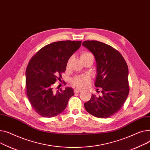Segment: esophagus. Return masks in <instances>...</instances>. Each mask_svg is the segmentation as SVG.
I'll return each instance as SVG.
<instances>
[{"label": "esophagus", "instance_id": "34e87169", "mask_svg": "<svg viewBox=\"0 0 150 150\" xmlns=\"http://www.w3.org/2000/svg\"><path fill=\"white\" fill-rule=\"evenodd\" d=\"M81 91H82V90H79V89H75V90H74V93H80Z\"/></svg>", "mask_w": 150, "mask_h": 150}]
</instances>
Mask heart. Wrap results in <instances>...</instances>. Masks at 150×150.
<instances>
[{
    "mask_svg": "<svg viewBox=\"0 0 150 150\" xmlns=\"http://www.w3.org/2000/svg\"><path fill=\"white\" fill-rule=\"evenodd\" d=\"M88 56H93L92 54L90 53L89 52L84 51L81 55V59L86 57ZM69 60L68 61V64L69 63ZM91 77L86 74H81V75H78L75 77H74L72 80L71 82L73 85H74L76 87L79 88H85L88 86L91 83Z\"/></svg>",
    "mask_w": 150,
    "mask_h": 150,
    "instance_id": "1",
    "label": "heart"
}]
</instances>
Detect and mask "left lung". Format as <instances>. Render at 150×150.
Masks as SVG:
<instances>
[{"instance_id": "8db88e82", "label": "left lung", "mask_w": 150, "mask_h": 150, "mask_svg": "<svg viewBox=\"0 0 150 150\" xmlns=\"http://www.w3.org/2000/svg\"><path fill=\"white\" fill-rule=\"evenodd\" d=\"M82 45L94 56L97 64L96 87L102 88V96L92 94L84 103L88 112L99 118H107L123 106L129 94L128 68L120 52L107 44L86 40ZM99 90V89H98Z\"/></svg>"}]
</instances>
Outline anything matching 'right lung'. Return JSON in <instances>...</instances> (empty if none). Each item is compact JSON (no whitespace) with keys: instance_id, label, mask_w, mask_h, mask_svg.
I'll list each match as a JSON object with an SVG mask.
<instances>
[{"instance_id":"add662e5","label":"right lung","mask_w":150,"mask_h":150,"mask_svg":"<svg viewBox=\"0 0 150 150\" xmlns=\"http://www.w3.org/2000/svg\"><path fill=\"white\" fill-rule=\"evenodd\" d=\"M81 41H59L41 48L30 60L26 69V90L28 100L38 114L52 117L62 112L69 98L71 88L54 92L55 82L61 81L68 60L81 45Z\"/></svg>"}]
</instances>
